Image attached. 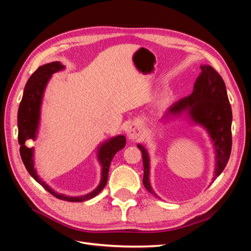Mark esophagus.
Segmentation results:
<instances>
[{"mask_svg":"<svg viewBox=\"0 0 251 251\" xmlns=\"http://www.w3.org/2000/svg\"><path fill=\"white\" fill-rule=\"evenodd\" d=\"M140 135H141L140 126L138 124H133L130 126V130H128V132H127V137L132 140H135V139H137Z\"/></svg>","mask_w":251,"mask_h":251,"instance_id":"1","label":"esophagus"}]
</instances>
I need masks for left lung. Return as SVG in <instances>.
<instances>
[{"label":"left lung","mask_w":251,"mask_h":251,"mask_svg":"<svg viewBox=\"0 0 251 251\" xmlns=\"http://www.w3.org/2000/svg\"><path fill=\"white\" fill-rule=\"evenodd\" d=\"M193 93L175 102L162 120L183 115L191 124L202 126L209 135L215 151V180L221 175L228 162L231 151V105L227 96L225 82L220 74L209 65H202ZM137 148L142 153L143 185L157 198L150 182V156L141 144Z\"/></svg>","instance_id":"1"}]
</instances>
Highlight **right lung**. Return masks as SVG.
<instances>
[{"label": "right lung", "mask_w": 251, "mask_h": 251, "mask_svg": "<svg viewBox=\"0 0 251 251\" xmlns=\"http://www.w3.org/2000/svg\"><path fill=\"white\" fill-rule=\"evenodd\" d=\"M65 69V66L59 62H52L37 68V70L29 77L18 112V128H19V143L20 154L26 170L31 175V177L57 199L69 202H82L94 198L100 194L107 184L110 164L113 157L118 151L126 147V137L124 135H118L108 140L103 141L97 150V160L101 165V178L98 186L89 194L78 197H70L64 194H58L52 189L46 182H44L34 168V148H28L26 141L36 139L39 134L40 120H41V107L45 89L52 76L58 71Z\"/></svg>", "instance_id": "add662e5"}]
</instances>
